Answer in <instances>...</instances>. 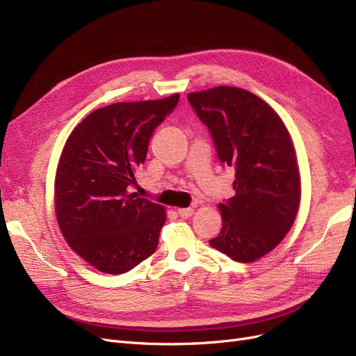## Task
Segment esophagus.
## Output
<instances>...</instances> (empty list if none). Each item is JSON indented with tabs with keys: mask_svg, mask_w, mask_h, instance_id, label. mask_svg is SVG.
I'll list each match as a JSON object with an SVG mask.
<instances>
[{
	"mask_svg": "<svg viewBox=\"0 0 356 356\" xmlns=\"http://www.w3.org/2000/svg\"><path fill=\"white\" fill-rule=\"evenodd\" d=\"M178 215L181 218H190L191 215H193V209L191 208H179L178 211Z\"/></svg>",
	"mask_w": 356,
	"mask_h": 356,
	"instance_id": "obj_1",
	"label": "esophagus"
}]
</instances>
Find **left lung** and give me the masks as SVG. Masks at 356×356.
Masks as SVG:
<instances>
[{
    "label": "left lung",
    "instance_id": "8db88e82",
    "mask_svg": "<svg viewBox=\"0 0 356 356\" xmlns=\"http://www.w3.org/2000/svg\"><path fill=\"white\" fill-rule=\"evenodd\" d=\"M187 99L221 163L236 172V193L218 204L222 227L209 245L251 263L281 243L296 221L301 190L293 141L281 117L248 90L220 86Z\"/></svg>",
    "mask_w": 356,
    "mask_h": 356
}]
</instances>
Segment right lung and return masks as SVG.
Returning a JSON list of instances; mask_svg holds the SVG:
<instances>
[{
	"label": "right lung",
	"instance_id": "obj_1",
	"mask_svg": "<svg viewBox=\"0 0 356 356\" xmlns=\"http://www.w3.org/2000/svg\"><path fill=\"white\" fill-rule=\"evenodd\" d=\"M179 95L95 110L71 132L55 184L56 218L68 245L99 272L120 275L152 255L163 207L131 193L156 127Z\"/></svg>",
	"mask_w": 356,
	"mask_h": 356
}]
</instances>
